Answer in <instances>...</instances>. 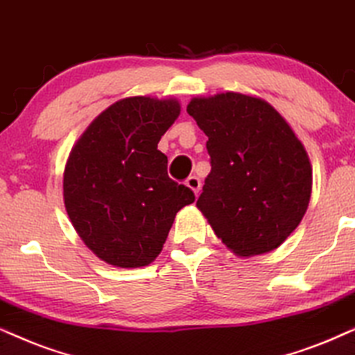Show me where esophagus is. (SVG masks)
Here are the masks:
<instances>
[{
    "mask_svg": "<svg viewBox=\"0 0 355 355\" xmlns=\"http://www.w3.org/2000/svg\"><path fill=\"white\" fill-rule=\"evenodd\" d=\"M187 187L190 188V190L195 193V195H198V191H200V188H201L200 178L195 177V175H193V177H188L187 178Z\"/></svg>",
    "mask_w": 355,
    "mask_h": 355,
    "instance_id": "1",
    "label": "esophagus"
}]
</instances>
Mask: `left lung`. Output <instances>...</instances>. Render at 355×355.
Instances as JSON below:
<instances>
[{"instance_id": "obj_1", "label": "left lung", "mask_w": 355, "mask_h": 355, "mask_svg": "<svg viewBox=\"0 0 355 355\" xmlns=\"http://www.w3.org/2000/svg\"><path fill=\"white\" fill-rule=\"evenodd\" d=\"M187 111L208 136L211 157L198 209L237 257L275 250L311 198L313 168L302 141L270 103L254 95L195 96Z\"/></svg>"}]
</instances>
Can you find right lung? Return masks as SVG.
Here are the masks:
<instances>
[{"label": "right lung", "instance_id": "obj_1", "mask_svg": "<svg viewBox=\"0 0 355 355\" xmlns=\"http://www.w3.org/2000/svg\"><path fill=\"white\" fill-rule=\"evenodd\" d=\"M177 98L129 96L107 106L71 147L64 170L67 214L106 263L146 267L195 195L167 173L160 137L180 116Z\"/></svg>", "mask_w": 355, "mask_h": 355}]
</instances>
